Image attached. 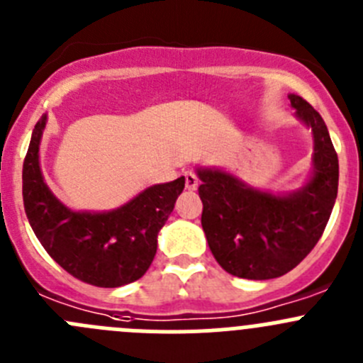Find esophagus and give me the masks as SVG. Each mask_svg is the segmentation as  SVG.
Returning a JSON list of instances; mask_svg holds the SVG:
<instances>
[{
	"instance_id": "esophagus-1",
	"label": "esophagus",
	"mask_w": 363,
	"mask_h": 363,
	"mask_svg": "<svg viewBox=\"0 0 363 363\" xmlns=\"http://www.w3.org/2000/svg\"><path fill=\"white\" fill-rule=\"evenodd\" d=\"M185 185H187L189 191H196V189L199 187L198 174H196V172H192V171L185 172Z\"/></svg>"
}]
</instances>
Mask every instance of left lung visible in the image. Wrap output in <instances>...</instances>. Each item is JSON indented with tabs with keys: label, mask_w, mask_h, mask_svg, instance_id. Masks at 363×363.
<instances>
[{
	"label": "left lung",
	"mask_w": 363,
	"mask_h": 363,
	"mask_svg": "<svg viewBox=\"0 0 363 363\" xmlns=\"http://www.w3.org/2000/svg\"><path fill=\"white\" fill-rule=\"evenodd\" d=\"M296 116L312 128L313 174L299 191L274 196L217 169H198L201 226L212 255L226 272L271 279L296 267L323 235L339 189V158L323 117L291 94Z\"/></svg>",
	"instance_id": "left-lung-1"
}]
</instances>
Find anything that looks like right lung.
Instances as JSON below:
<instances>
[{
  "instance_id": "add662e5",
  "label": "right lung",
  "mask_w": 363,
  "mask_h": 363,
  "mask_svg": "<svg viewBox=\"0 0 363 363\" xmlns=\"http://www.w3.org/2000/svg\"><path fill=\"white\" fill-rule=\"evenodd\" d=\"M44 126L46 116L33 128L23 164L24 212L39 242L62 269L94 287L113 289L143 278L185 178L153 185L112 212H74L44 184L39 164Z\"/></svg>"
}]
</instances>
